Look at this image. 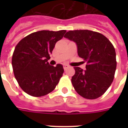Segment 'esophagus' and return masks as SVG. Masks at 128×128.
I'll return each mask as SVG.
<instances>
[{
	"mask_svg": "<svg viewBox=\"0 0 128 128\" xmlns=\"http://www.w3.org/2000/svg\"><path fill=\"white\" fill-rule=\"evenodd\" d=\"M68 67H69V66H68V65H66V64H64V70L67 69Z\"/></svg>",
	"mask_w": 128,
	"mask_h": 128,
	"instance_id": "esophagus-1",
	"label": "esophagus"
}]
</instances>
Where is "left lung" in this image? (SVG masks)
I'll return each mask as SVG.
<instances>
[{
    "mask_svg": "<svg viewBox=\"0 0 128 128\" xmlns=\"http://www.w3.org/2000/svg\"><path fill=\"white\" fill-rule=\"evenodd\" d=\"M66 38L76 43L79 57L87 62L86 70L74 67L72 84L77 93L86 99H96L105 93L113 82L116 69L115 48L99 32L88 30L67 32Z\"/></svg>",
    "mask_w": 128,
    "mask_h": 128,
    "instance_id": "1",
    "label": "left lung"
}]
</instances>
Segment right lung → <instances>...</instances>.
<instances>
[{
  "instance_id": "right-lung-1",
  "label": "right lung",
  "mask_w": 128,
  "mask_h": 128,
  "mask_svg": "<svg viewBox=\"0 0 128 128\" xmlns=\"http://www.w3.org/2000/svg\"><path fill=\"white\" fill-rule=\"evenodd\" d=\"M66 31L41 30L22 39L15 47L12 65L15 78L23 91L40 97L53 91L64 73L62 64L51 66L48 60L56 43Z\"/></svg>"
}]
</instances>
